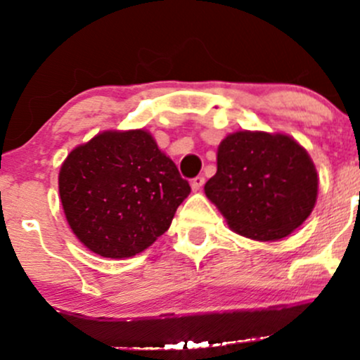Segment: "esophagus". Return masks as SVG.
<instances>
[{
    "mask_svg": "<svg viewBox=\"0 0 360 360\" xmlns=\"http://www.w3.org/2000/svg\"><path fill=\"white\" fill-rule=\"evenodd\" d=\"M203 184H205V177L203 176L194 177V179L191 181V189H193L194 193H198L201 188H203Z\"/></svg>",
    "mask_w": 360,
    "mask_h": 360,
    "instance_id": "obj_1",
    "label": "esophagus"
}]
</instances>
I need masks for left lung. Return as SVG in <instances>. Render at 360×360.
<instances>
[{"label":"left lung","instance_id":"8db88e82","mask_svg":"<svg viewBox=\"0 0 360 360\" xmlns=\"http://www.w3.org/2000/svg\"><path fill=\"white\" fill-rule=\"evenodd\" d=\"M205 194L235 233L276 242L315 208L316 167L307 148L286 134L233 131L218 146L217 174Z\"/></svg>","mask_w":360,"mask_h":360}]
</instances>
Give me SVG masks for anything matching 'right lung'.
I'll use <instances>...</instances> for the list:
<instances>
[{"label":"right lung","mask_w":360,"mask_h":360,"mask_svg":"<svg viewBox=\"0 0 360 360\" xmlns=\"http://www.w3.org/2000/svg\"><path fill=\"white\" fill-rule=\"evenodd\" d=\"M191 193L150 131L105 130L69 152L59 171L65 220L86 249L134 257L171 226Z\"/></svg>","instance_id":"add662e5"}]
</instances>
